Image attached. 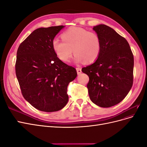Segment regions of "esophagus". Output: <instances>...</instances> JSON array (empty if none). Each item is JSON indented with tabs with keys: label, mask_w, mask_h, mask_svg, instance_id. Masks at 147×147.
<instances>
[{
	"label": "esophagus",
	"mask_w": 147,
	"mask_h": 147,
	"mask_svg": "<svg viewBox=\"0 0 147 147\" xmlns=\"http://www.w3.org/2000/svg\"><path fill=\"white\" fill-rule=\"evenodd\" d=\"M76 70H77V72L78 75H80L82 74V69L80 68H79V67L76 68Z\"/></svg>",
	"instance_id": "obj_1"
}]
</instances>
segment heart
Wrapping results in <instances>:
<instances>
[{
    "label": "heart",
    "instance_id": "1",
    "mask_svg": "<svg viewBox=\"0 0 147 147\" xmlns=\"http://www.w3.org/2000/svg\"><path fill=\"white\" fill-rule=\"evenodd\" d=\"M63 40L55 38L52 48L58 58L64 63L69 62L75 55L74 63L83 62L90 64L95 62L100 54L102 41L96 32L79 27L71 28L61 35Z\"/></svg>",
    "mask_w": 147,
    "mask_h": 147
}]
</instances>
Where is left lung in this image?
Returning a JSON list of instances; mask_svg holds the SVG:
<instances>
[{"label": "left lung", "instance_id": "left-lung-1", "mask_svg": "<svg viewBox=\"0 0 147 147\" xmlns=\"http://www.w3.org/2000/svg\"><path fill=\"white\" fill-rule=\"evenodd\" d=\"M102 41L100 54L94 63L82 68L88 75L87 84L91 101L107 108L121 102L133 84L134 56L126 40L108 26L92 28Z\"/></svg>", "mask_w": 147, "mask_h": 147}]
</instances>
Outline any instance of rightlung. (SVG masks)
<instances>
[{
    "label": "right lung",
    "mask_w": 147,
    "mask_h": 147,
    "mask_svg": "<svg viewBox=\"0 0 147 147\" xmlns=\"http://www.w3.org/2000/svg\"><path fill=\"white\" fill-rule=\"evenodd\" d=\"M64 26L34 30L17 51L16 75L24 98L42 112L64 108L69 100L67 88L77 77L75 69L61 61L52 48V41Z\"/></svg>",
    "instance_id": "right-lung-1"
}]
</instances>
